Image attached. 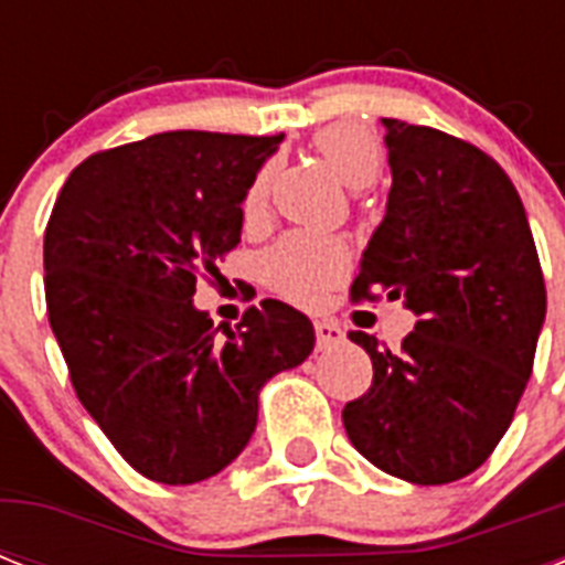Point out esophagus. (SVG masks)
Segmentation results:
<instances>
[{"label": "esophagus", "instance_id": "esophagus-1", "mask_svg": "<svg viewBox=\"0 0 565 565\" xmlns=\"http://www.w3.org/2000/svg\"><path fill=\"white\" fill-rule=\"evenodd\" d=\"M343 340H345L343 328L334 326V322H328V319L317 322V345H319V349H331V345H340Z\"/></svg>", "mask_w": 565, "mask_h": 565}]
</instances>
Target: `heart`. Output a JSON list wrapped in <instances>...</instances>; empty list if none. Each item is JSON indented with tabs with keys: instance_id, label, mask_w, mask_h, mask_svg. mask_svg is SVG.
Segmentation results:
<instances>
[{
	"instance_id": "obj_1",
	"label": "heart",
	"mask_w": 565,
	"mask_h": 565,
	"mask_svg": "<svg viewBox=\"0 0 565 565\" xmlns=\"http://www.w3.org/2000/svg\"><path fill=\"white\" fill-rule=\"evenodd\" d=\"M317 149L326 158V163L334 170V175L345 188L363 190L375 184L381 175V146L363 126L354 122H337V126L322 128L317 135ZM266 179H260L248 188L243 211L246 216L257 213L264 204ZM349 264L345 248L337 239L310 237V234H287L281 243H275L266 255V275L269 281L296 301H313L322 296L328 284L340 278Z\"/></svg>"
}]
</instances>
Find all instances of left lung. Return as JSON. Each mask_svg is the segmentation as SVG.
I'll return each mask as SVG.
<instances>
[{
  "instance_id": "left-lung-1",
  "label": "left lung",
  "mask_w": 565,
  "mask_h": 565,
  "mask_svg": "<svg viewBox=\"0 0 565 565\" xmlns=\"http://www.w3.org/2000/svg\"><path fill=\"white\" fill-rule=\"evenodd\" d=\"M381 122L393 188L352 292L402 299L416 326L398 352L349 334L375 375L343 425L381 472L434 487L475 472L510 428L545 322V281L525 204L490 154L437 128Z\"/></svg>"
}]
</instances>
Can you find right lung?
<instances>
[{"label":"right lung","mask_w":565,"mask_h":565,"mask_svg":"<svg viewBox=\"0 0 565 565\" xmlns=\"http://www.w3.org/2000/svg\"><path fill=\"white\" fill-rule=\"evenodd\" d=\"M281 140L163 131L78 163L52 207L49 326L87 413L149 481L222 472L255 434L266 381L313 352V322L284 301L246 310L237 331L193 305Z\"/></svg>","instance_id":"add662e5"}]
</instances>
